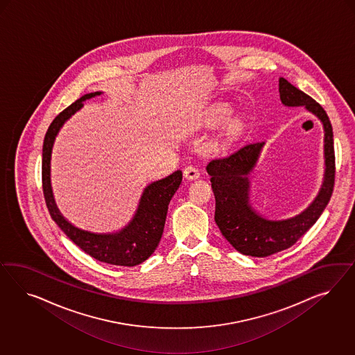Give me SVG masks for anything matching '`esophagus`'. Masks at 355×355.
<instances>
[{
    "mask_svg": "<svg viewBox=\"0 0 355 355\" xmlns=\"http://www.w3.org/2000/svg\"><path fill=\"white\" fill-rule=\"evenodd\" d=\"M183 175L186 180L189 181H193V180H198L200 177V173L195 168V166H187L184 171H183Z\"/></svg>",
    "mask_w": 355,
    "mask_h": 355,
    "instance_id": "esophagus-1",
    "label": "esophagus"
}]
</instances>
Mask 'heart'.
Instances as JSON below:
<instances>
[{
    "label": "heart",
    "mask_w": 355,
    "mask_h": 355,
    "mask_svg": "<svg viewBox=\"0 0 355 355\" xmlns=\"http://www.w3.org/2000/svg\"><path fill=\"white\" fill-rule=\"evenodd\" d=\"M224 117H225V114H221V116H220V119H223Z\"/></svg>",
    "instance_id": "b5f03b06"
}]
</instances>
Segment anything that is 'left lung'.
Here are the masks:
<instances>
[{
    "mask_svg": "<svg viewBox=\"0 0 355 355\" xmlns=\"http://www.w3.org/2000/svg\"><path fill=\"white\" fill-rule=\"evenodd\" d=\"M279 92L285 107H304L320 119L324 130V178L319 193L307 208L293 217L269 220L251 205L250 178L264 141L242 144L207 164L215 193L216 224L238 252L255 258H266L291 248L318 221L334 193V131L325 110L284 78L279 79Z\"/></svg>",
    "mask_w": 355,
    "mask_h": 355,
    "instance_id": "8db88e82",
    "label": "left lung"
}]
</instances>
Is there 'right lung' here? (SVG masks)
<instances>
[{
  "instance_id": "add662e5",
  "label": "right lung",
  "mask_w": 355,
  "mask_h": 355,
  "mask_svg": "<svg viewBox=\"0 0 355 355\" xmlns=\"http://www.w3.org/2000/svg\"><path fill=\"white\" fill-rule=\"evenodd\" d=\"M101 94L103 92L97 91L78 98L51 123L43 144L44 198L54 223L61 227V230L78 248H82L89 257L98 261L113 266L134 267L150 258L159 246L168 214V205L182 182V172L177 171L165 178L146 186L140 196L138 208L129 224L113 233L88 232L67 221L55 205L51 183V157L55 137L64 122L83 107V103L86 100Z\"/></svg>"
}]
</instances>
